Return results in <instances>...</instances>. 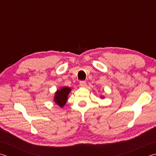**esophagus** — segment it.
Masks as SVG:
<instances>
[{
  "mask_svg": "<svg viewBox=\"0 0 156 156\" xmlns=\"http://www.w3.org/2000/svg\"><path fill=\"white\" fill-rule=\"evenodd\" d=\"M79 85H80L81 87H86V82H85V81H81L80 82H79Z\"/></svg>",
  "mask_w": 156,
  "mask_h": 156,
  "instance_id": "esophagus-1",
  "label": "esophagus"
}]
</instances>
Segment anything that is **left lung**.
<instances>
[{
  "label": "left lung",
  "instance_id": "left-lung-1",
  "mask_svg": "<svg viewBox=\"0 0 156 156\" xmlns=\"http://www.w3.org/2000/svg\"><path fill=\"white\" fill-rule=\"evenodd\" d=\"M101 99H103V98H104V97L103 96H101Z\"/></svg>",
  "mask_w": 156,
  "mask_h": 156
}]
</instances>
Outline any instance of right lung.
Wrapping results in <instances>:
<instances>
[{
  "instance_id": "right-lung-1",
  "label": "right lung",
  "mask_w": 156,
  "mask_h": 156,
  "mask_svg": "<svg viewBox=\"0 0 156 156\" xmlns=\"http://www.w3.org/2000/svg\"><path fill=\"white\" fill-rule=\"evenodd\" d=\"M71 91V89L69 87H60L57 90L54 96V102L60 108H63L68 100V96Z\"/></svg>"
}]
</instances>
